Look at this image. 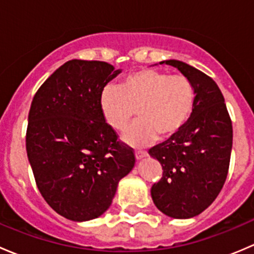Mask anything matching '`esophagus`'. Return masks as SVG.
<instances>
[{
	"mask_svg": "<svg viewBox=\"0 0 254 254\" xmlns=\"http://www.w3.org/2000/svg\"><path fill=\"white\" fill-rule=\"evenodd\" d=\"M146 156H147V152H146V151H141V150L135 151V157H136V160H141V158L146 157Z\"/></svg>",
	"mask_w": 254,
	"mask_h": 254,
	"instance_id": "34e87169",
	"label": "esophagus"
}]
</instances>
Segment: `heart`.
Masks as SVG:
<instances>
[{"label":"heart","mask_w":254,"mask_h":254,"mask_svg":"<svg viewBox=\"0 0 254 254\" xmlns=\"http://www.w3.org/2000/svg\"><path fill=\"white\" fill-rule=\"evenodd\" d=\"M196 93L186 75L143 68L125 76L120 86H106L99 107L109 127L122 131L129 125L137 109L139 122L123 134L132 146H146L157 139L178 135L195 108Z\"/></svg>","instance_id":"obj_1"}]
</instances>
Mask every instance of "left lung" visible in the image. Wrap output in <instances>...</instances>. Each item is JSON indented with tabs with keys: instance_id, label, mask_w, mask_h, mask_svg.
<instances>
[{
	"instance_id": "obj_1",
	"label": "left lung",
	"mask_w": 254,
	"mask_h": 254,
	"mask_svg": "<svg viewBox=\"0 0 254 254\" xmlns=\"http://www.w3.org/2000/svg\"><path fill=\"white\" fill-rule=\"evenodd\" d=\"M163 63L193 82L196 101L184 129L148 150L163 170L151 196L167 216L189 219L211 205L224 187L231 157L232 122L214 79L182 61Z\"/></svg>"
}]
</instances>
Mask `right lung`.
<instances>
[{"mask_svg": "<svg viewBox=\"0 0 254 254\" xmlns=\"http://www.w3.org/2000/svg\"><path fill=\"white\" fill-rule=\"evenodd\" d=\"M119 73L104 61L70 60L30 106L25 146L35 183L49 205L72 221L101 216L135 165L134 150L118 140L99 107L102 91Z\"/></svg>", "mask_w": 254, "mask_h": 254, "instance_id": "obj_1", "label": "right lung"}]
</instances>
